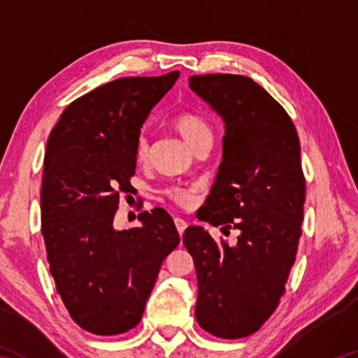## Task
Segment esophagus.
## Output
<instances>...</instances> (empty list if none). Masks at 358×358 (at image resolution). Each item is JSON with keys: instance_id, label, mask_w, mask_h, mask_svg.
<instances>
[{"instance_id": "obj_1", "label": "esophagus", "mask_w": 358, "mask_h": 358, "mask_svg": "<svg viewBox=\"0 0 358 358\" xmlns=\"http://www.w3.org/2000/svg\"><path fill=\"white\" fill-rule=\"evenodd\" d=\"M173 222H175V226H177V231H178V234H180V235H183L185 229H186V227H187V223L185 222L183 218H178V217L175 218Z\"/></svg>"}]
</instances>
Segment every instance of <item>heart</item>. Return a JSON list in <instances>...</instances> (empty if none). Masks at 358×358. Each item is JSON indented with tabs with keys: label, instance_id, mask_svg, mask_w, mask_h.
<instances>
[{
	"label": "heart",
	"instance_id": "heart-1",
	"mask_svg": "<svg viewBox=\"0 0 358 358\" xmlns=\"http://www.w3.org/2000/svg\"><path fill=\"white\" fill-rule=\"evenodd\" d=\"M173 126L192 149H195L204 140L212 138V131L209 124L194 112L180 113V115H177V118L173 120ZM148 154L149 143L144 136H140L135 146L136 159H138V162H144V159L148 158ZM195 186H172L169 189H166L167 196L177 204H180V206L185 208L192 206L195 201Z\"/></svg>",
	"mask_w": 358,
	"mask_h": 358
}]
</instances>
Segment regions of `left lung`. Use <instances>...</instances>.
<instances>
[{
    "label": "left lung",
    "mask_w": 358,
    "mask_h": 358,
    "mask_svg": "<svg viewBox=\"0 0 358 358\" xmlns=\"http://www.w3.org/2000/svg\"><path fill=\"white\" fill-rule=\"evenodd\" d=\"M189 87L224 123L223 155L200 220L238 231L235 245L189 226L195 317L220 338L254 334L275 310L301 235L305 177L300 141L286 110L243 75H192Z\"/></svg>",
    "instance_id": "obj_1"
}]
</instances>
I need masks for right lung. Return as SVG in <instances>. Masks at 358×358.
I'll list each match as a JSON object with an SVG mask.
<instances>
[{
    "mask_svg": "<svg viewBox=\"0 0 358 358\" xmlns=\"http://www.w3.org/2000/svg\"><path fill=\"white\" fill-rule=\"evenodd\" d=\"M180 72L118 78L67 106L44 155L41 232L50 273L80 328L117 336L135 328L180 235L164 209L141 226H113L120 192L132 189L135 146L150 110Z\"/></svg>",
    "mask_w": 358,
    "mask_h": 358,
    "instance_id": "right-lung-1",
    "label": "right lung"
}]
</instances>
